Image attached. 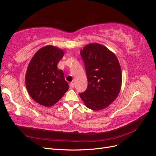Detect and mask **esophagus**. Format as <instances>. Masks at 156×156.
<instances>
[{
    "label": "esophagus",
    "instance_id": "obj_1",
    "mask_svg": "<svg viewBox=\"0 0 156 156\" xmlns=\"http://www.w3.org/2000/svg\"><path fill=\"white\" fill-rule=\"evenodd\" d=\"M73 87H74L73 83H69V88H70V89H72V88H73Z\"/></svg>",
    "mask_w": 156,
    "mask_h": 156
}]
</instances>
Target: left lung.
<instances>
[{"instance_id": "8db88e82", "label": "left lung", "mask_w": 156, "mask_h": 156, "mask_svg": "<svg viewBox=\"0 0 156 156\" xmlns=\"http://www.w3.org/2000/svg\"><path fill=\"white\" fill-rule=\"evenodd\" d=\"M88 78L87 89L79 96L87 107L104 109L114 101L122 87V70L116 56L105 46L89 44L81 49Z\"/></svg>"}]
</instances>
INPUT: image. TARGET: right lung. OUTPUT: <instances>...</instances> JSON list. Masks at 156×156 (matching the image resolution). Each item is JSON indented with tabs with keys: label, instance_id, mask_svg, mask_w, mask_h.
Masks as SVG:
<instances>
[{
	"label": "right lung",
	"instance_id": "add662e5",
	"mask_svg": "<svg viewBox=\"0 0 156 156\" xmlns=\"http://www.w3.org/2000/svg\"><path fill=\"white\" fill-rule=\"evenodd\" d=\"M64 55L62 49L47 45L36 52L28 66L25 75L27 91L41 105L53 106L69 88L63 71L57 68Z\"/></svg>",
	"mask_w": 156,
	"mask_h": 156
}]
</instances>
